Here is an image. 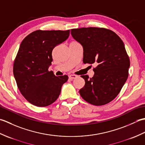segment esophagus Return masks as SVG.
<instances>
[{
    "instance_id": "obj_1",
    "label": "esophagus",
    "mask_w": 145,
    "mask_h": 145,
    "mask_svg": "<svg viewBox=\"0 0 145 145\" xmlns=\"http://www.w3.org/2000/svg\"><path fill=\"white\" fill-rule=\"evenodd\" d=\"M76 76H77L75 75H70L69 76V78H70V80H73V79L76 78Z\"/></svg>"
}]
</instances>
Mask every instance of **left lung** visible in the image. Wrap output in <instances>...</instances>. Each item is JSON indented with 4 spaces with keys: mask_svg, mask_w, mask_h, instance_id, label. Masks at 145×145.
<instances>
[{
    "mask_svg": "<svg viewBox=\"0 0 145 145\" xmlns=\"http://www.w3.org/2000/svg\"><path fill=\"white\" fill-rule=\"evenodd\" d=\"M71 34L84 48L83 62L97 65L93 77L82 76L85 84L79 91L81 97L96 106L110 103L128 76L130 62L123 42L115 32L104 28L73 29Z\"/></svg>",
    "mask_w": 145,
    "mask_h": 145,
    "instance_id": "1",
    "label": "left lung"
}]
</instances>
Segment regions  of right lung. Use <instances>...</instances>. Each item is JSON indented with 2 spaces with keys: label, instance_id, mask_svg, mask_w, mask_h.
Instances as JSON below:
<instances>
[{
  "label": "right lung",
  "instance_id": "obj_1",
  "mask_svg": "<svg viewBox=\"0 0 145 145\" xmlns=\"http://www.w3.org/2000/svg\"><path fill=\"white\" fill-rule=\"evenodd\" d=\"M69 35L70 30H39L22 42L14 63V75L20 93L33 105L42 107L53 103L68 80L67 75L56 76L48 70L53 60V49Z\"/></svg>",
  "mask_w": 145,
  "mask_h": 145
}]
</instances>
